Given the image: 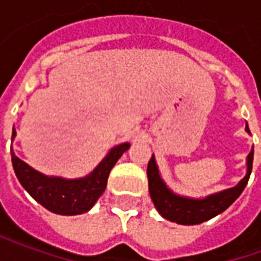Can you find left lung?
I'll list each match as a JSON object with an SVG mask.
<instances>
[{
	"label": "left lung",
	"instance_id": "obj_1",
	"mask_svg": "<svg viewBox=\"0 0 261 261\" xmlns=\"http://www.w3.org/2000/svg\"><path fill=\"white\" fill-rule=\"evenodd\" d=\"M246 131L250 133L247 124ZM253 152L254 149L252 148L250 153L247 155V173L239 181V185L224 192L213 194V196L205 197L202 200L186 198V197H180L170 192L159 176L158 166L155 164V158L152 155V158L148 162L147 175L149 194L152 198L153 205L156 207L158 213L164 218L180 225H197L214 218L215 215L224 213L225 210L241 196L243 189L246 187L250 173H252Z\"/></svg>",
	"mask_w": 261,
	"mask_h": 261
}]
</instances>
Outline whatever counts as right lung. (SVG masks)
<instances>
[{"label": "right lung", "instance_id": "obj_1", "mask_svg": "<svg viewBox=\"0 0 261 261\" xmlns=\"http://www.w3.org/2000/svg\"><path fill=\"white\" fill-rule=\"evenodd\" d=\"M15 134L16 131L14 128L12 138ZM128 148V142L114 147L91 175L75 180H65L61 177H47L42 175L18 158L12 149L11 156L18 180L37 202H40L43 207L54 214L78 215L89 211L97 198L102 196L108 185L110 170Z\"/></svg>", "mask_w": 261, "mask_h": 261}]
</instances>
